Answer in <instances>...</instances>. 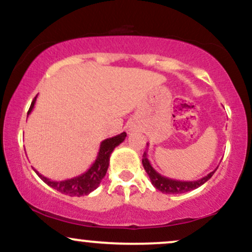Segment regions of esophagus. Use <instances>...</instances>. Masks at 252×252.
I'll return each mask as SVG.
<instances>
[{
    "instance_id": "34e87169",
    "label": "esophagus",
    "mask_w": 252,
    "mask_h": 252,
    "mask_svg": "<svg viewBox=\"0 0 252 252\" xmlns=\"http://www.w3.org/2000/svg\"><path fill=\"white\" fill-rule=\"evenodd\" d=\"M129 130H134V126H129Z\"/></svg>"
}]
</instances>
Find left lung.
<instances>
[{"mask_svg": "<svg viewBox=\"0 0 252 252\" xmlns=\"http://www.w3.org/2000/svg\"><path fill=\"white\" fill-rule=\"evenodd\" d=\"M147 146H149V144L147 143ZM142 164L144 169H146L147 174L149 176L150 181H152L153 186H154L156 189L161 190L162 193H167V194H179V193L189 192V190L198 189V187H200L201 185H204L207 180H210L217 170V169L213 170V172H211L210 174H207L206 176H204V178L199 179V180H195V181L174 180V179H169V178H166V176L161 175L160 173H158L154 168H153L152 164H150L148 160V156H147V150L143 154Z\"/></svg>", "mask_w": 252, "mask_h": 252, "instance_id": "left-lung-1", "label": "left lung"}]
</instances>
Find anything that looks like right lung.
Returning <instances> with one entry per match:
<instances>
[{
    "label": "right lung",
    "instance_id": "right-lung-1",
    "mask_svg": "<svg viewBox=\"0 0 252 252\" xmlns=\"http://www.w3.org/2000/svg\"><path fill=\"white\" fill-rule=\"evenodd\" d=\"M36 97L34 98L33 102L31 104V108L28 110V115L31 114V111L34 108ZM126 132H121L120 135H116L114 136V137L104 140L103 142L100 143L97 158L94 160V162L92 163V166L90 167L85 173H83V174L78 176H74V178L72 179H67V180L63 181H52L51 179L40 174L37 170H35L37 176H39L45 184H47L48 186L52 187V189L59 190L60 193H63V194H67L70 196L88 195L92 192V190H94L98 186H99L100 181H102V179L105 176L106 170H108L110 155H111V153L114 152V149L116 148L117 146H120V144L126 140Z\"/></svg>",
    "mask_w": 252,
    "mask_h": 252
}]
</instances>
